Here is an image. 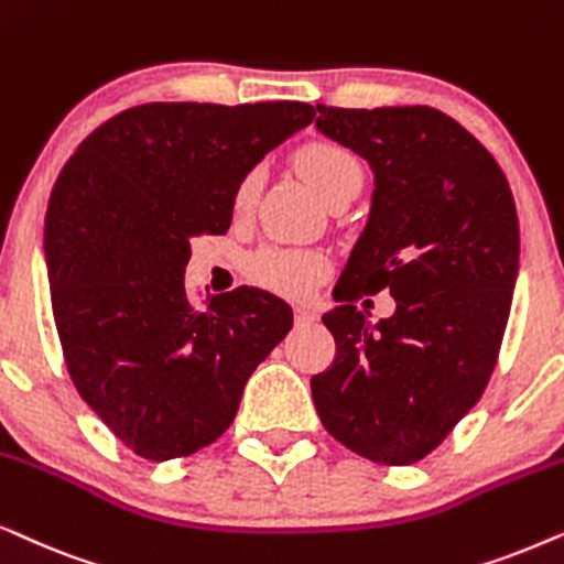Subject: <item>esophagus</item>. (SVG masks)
Returning <instances> with one entry per match:
<instances>
[{"label":"esophagus","mask_w":564,"mask_h":564,"mask_svg":"<svg viewBox=\"0 0 564 564\" xmlns=\"http://www.w3.org/2000/svg\"><path fill=\"white\" fill-rule=\"evenodd\" d=\"M294 319H296V325L306 327V325H314V322L319 319V314L314 312V310H310V306H296V310H294Z\"/></svg>","instance_id":"esophagus-1"}]
</instances>
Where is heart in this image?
Segmentation results:
<instances>
[{
    "mask_svg": "<svg viewBox=\"0 0 564 564\" xmlns=\"http://www.w3.org/2000/svg\"><path fill=\"white\" fill-rule=\"evenodd\" d=\"M294 164L312 191L322 200L335 198L337 193L360 187L364 183V170L360 162L352 156L348 149L333 141H310L294 154ZM262 185V170H247L242 180L231 195V208L237 216L250 214L258 204ZM329 260L317 250H296V247H265V250L254 252L247 260V275L260 289L273 291L278 296L302 299L317 286L322 278L327 275Z\"/></svg>",
    "mask_w": 564,
    "mask_h": 564,
    "instance_id": "obj_1",
    "label": "heart"
}]
</instances>
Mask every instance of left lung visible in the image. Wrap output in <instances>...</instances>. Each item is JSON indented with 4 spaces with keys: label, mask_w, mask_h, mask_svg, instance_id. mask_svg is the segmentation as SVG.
Wrapping results in <instances>:
<instances>
[{
    "label": "left lung",
    "mask_w": 564,
    "mask_h": 564,
    "mask_svg": "<svg viewBox=\"0 0 564 564\" xmlns=\"http://www.w3.org/2000/svg\"><path fill=\"white\" fill-rule=\"evenodd\" d=\"M317 129L369 160L371 216L322 317L335 360L312 377L322 425L364 459L408 467L444 444L490 381L518 275V216L492 154L446 112L317 105ZM389 290L377 326L355 310Z\"/></svg>",
    "instance_id": "obj_1"
}]
</instances>
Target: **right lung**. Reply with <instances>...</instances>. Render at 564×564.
Instances as JSON below:
<instances>
[{"instance_id":"1","label":"right lung","mask_w":564,"mask_h":564,"mask_svg":"<svg viewBox=\"0 0 564 564\" xmlns=\"http://www.w3.org/2000/svg\"><path fill=\"white\" fill-rule=\"evenodd\" d=\"M306 102H147L95 129L46 212L51 310L66 371L110 433L149 462L191 456L231 425L291 310L242 286L198 310L191 239L227 235L231 195Z\"/></svg>"}]
</instances>
